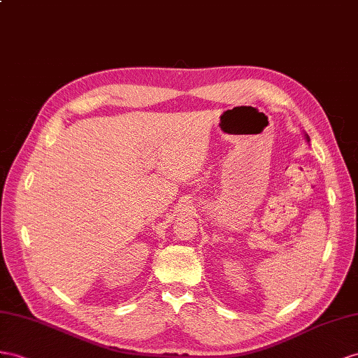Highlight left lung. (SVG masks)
Here are the masks:
<instances>
[{
  "label": "left lung",
  "mask_w": 358,
  "mask_h": 358,
  "mask_svg": "<svg viewBox=\"0 0 358 358\" xmlns=\"http://www.w3.org/2000/svg\"><path fill=\"white\" fill-rule=\"evenodd\" d=\"M307 141H308V136H307Z\"/></svg>",
  "instance_id": "1"
}]
</instances>
